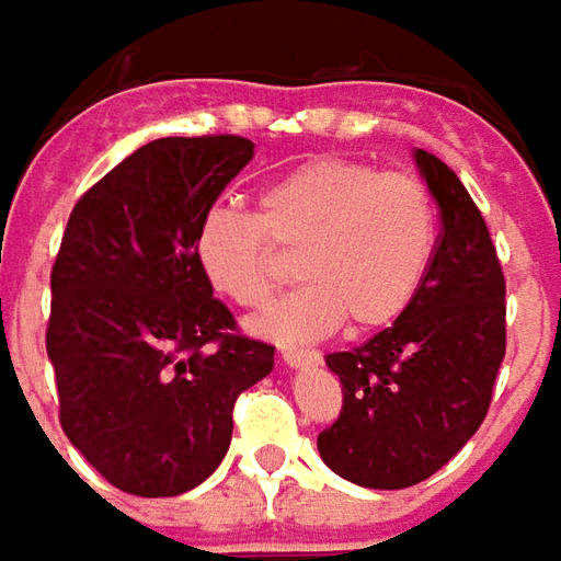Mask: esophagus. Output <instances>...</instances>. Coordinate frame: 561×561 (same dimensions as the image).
<instances>
[{
  "label": "esophagus",
  "instance_id": "esophagus-1",
  "mask_svg": "<svg viewBox=\"0 0 561 561\" xmlns=\"http://www.w3.org/2000/svg\"><path fill=\"white\" fill-rule=\"evenodd\" d=\"M280 356H284V363H287L289 368H301V365L320 363V353L305 351V347H284V351H280Z\"/></svg>",
  "mask_w": 561,
  "mask_h": 561
}]
</instances>
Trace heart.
<instances>
[{
	"instance_id": "1",
	"label": "heart",
	"mask_w": 561,
	"mask_h": 561,
	"mask_svg": "<svg viewBox=\"0 0 561 561\" xmlns=\"http://www.w3.org/2000/svg\"><path fill=\"white\" fill-rule=\"evenodd\" d=\"M438 214L414 174L320 157L277 178L256 210L214 208L196 229V262L214 293L260 311L284 284L280 253L305 280L262 317L274 341H313L351 317L353 329L392 323L426 280Z\"/></svg>"
}]
</instances>
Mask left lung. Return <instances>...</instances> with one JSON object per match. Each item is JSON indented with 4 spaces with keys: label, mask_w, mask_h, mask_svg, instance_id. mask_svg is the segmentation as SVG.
I'll list each match as a JSON object with an SVG mask.
<instances>
[{
    "label": "left lung",
    "mask_w": 561,
    "mask_h": 561,
    "mask_svg": "<svg viewBox=\"0 0 561 561\" xmlns=\"http://www.w3.org/2000/svg\"><path fill=\"white\" fill-rule=\"evenodd\" d=\"M414 157L440 208L426 280L389 329L325 356L344 401L317 447L335 474L368 490L414 486L462 450L486 420L507 347L490 229L447 162L428 150Z\"/></svg>",
    "instance_id": "left-lung-1"
}]
</instances>
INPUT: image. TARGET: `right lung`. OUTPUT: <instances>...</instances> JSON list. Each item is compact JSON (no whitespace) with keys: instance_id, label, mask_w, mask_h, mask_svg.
<instances>
[{"instance_id":"obj_1","label":"right lung","mask_w":561,"mask_h":561,"mask_svg":"<svg viewBox=\"0 0 561 561\" xmlns=\"http://www.w3.org/2000/svg\"><path fill=\"white\" fill-rule=\"evenodd\" d=\"M253 160L241 135L157 138L71 208L50 268L59 426L111 486L193 490L224 462L238 396L274 347L241 335L196 262V229Z\"/></svg>"}]
</instances>
